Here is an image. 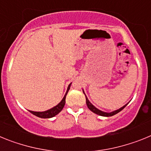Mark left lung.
<instances>
[{"instance_id":"8db88e82","label":"left lung","mask_w":151,"mask_h":151,"mask_svg":"<svg viewBox=\"0 0 151 151\" xmlns=\"http://www.w3.org/2000/svg\"><path fill=\"white\" fill-rule=\"evenodd\" d=\"M83 93H84V94H85V92H84V91H83ZM85 97H86V104H87V106H88V107L89 110H90L91 111L93 112V113H96V114H97V115L102 116H112L115 115V114L118 113L119 112H120L121 110H123L124 108H125V106H126L128 105V104H126L124 105V106H122V107L119 108V109H118V110H114V111H112V112H110V113H106V112L101 111V110H100L99 109H97V108H96L95 106H94V105L92 104L91 103L90 101H88L87 96L85 95Z\"/></svg>"}]
</instances>
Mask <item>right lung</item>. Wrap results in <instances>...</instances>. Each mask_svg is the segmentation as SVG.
Returning <instances> with one entry per match:
<instances>
[{
  "label": "right lung",
  "instance_id": "obj_1",
  "mask_svg": "<svg viewBox=\"0 0 151 151\" xmlns=\"http://www.w3.org/2000/svg\"><path fill=\"white\" fill-rule=\"evenodd\" d=\"M71 84L70 83L69 85H68L67 91H66V94L64 95L63 98L62 99V101L57 105V106L52 107L50 110H47L46 111L43 112H35V111H31V110H29L30 113H32L33 115L36 116L40 117V118H43V119H48V118H52V117L55 116L56 115H57L61 110H63V108L64 107V105L66 104V96L67 94L68 91H69V88H70V86H71Z\"/></svg>",
  "mask_w": 151,
  "mask_h": 151
}]
</instances>
